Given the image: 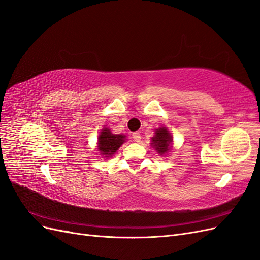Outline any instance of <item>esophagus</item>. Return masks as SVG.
Listing matches in <instances>:
<instances>
[{
    "instance_id": "1",
    "label": "esophagus",
    "mask_w": 260,
    "mask_h": 260,
    "mask_svg": "<svg viewBox=\"0 0 260 260\" xmlns=\"http://www.w3.org/2000/svg\"><path fill=\"white\" fill-rule=\"evenodd\" d=\"M132 139H133V141H135V142H140L141 141V135L139 132H133L132 133Z\"/></svg>"
}]
</instances>
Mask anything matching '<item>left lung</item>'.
I'll use <instances>...</instances> for the list:
<instances>
[{"mask_svg":"<svg viewBox=\"0 0 260 260\" xmlns=\"http://www.w3.org/2000/svg\"><path fill=\"white\" fill-rule=\"evenodd\" d=\"M172 136L167 128L161 127L155 130V136L152 138L151 145L159 155H164L170 151Z\"/></svg>","mask_w":260,"mask_h":260,"instance_id":"8db88e82","label":"left lung"}]
</instances>
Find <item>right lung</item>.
I'll return each mask as SVG.
<instances>
[{
  "mask_svg": "<svg viewBox=\"0 0 260 260\" xmlns=\"http://www.w3.org/2000/svg\"><path fill=\"white\" fill-rule=\"evenodd\" d=\"M123 142H125V136L113 135L111 130L105 128L101 131L99 136L98 148L100 154L104 156V158H109L117 152V149Z\"/></svg>",
  "mask_w": 260,
  "mask_h": 260,
  "instance_id": "add662e5",
  "label": "right lung"
}]
</instances>
